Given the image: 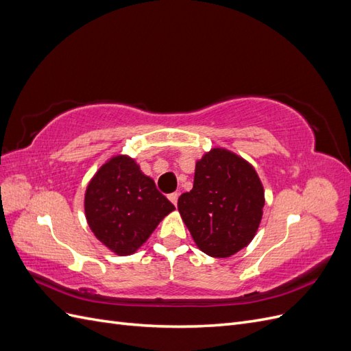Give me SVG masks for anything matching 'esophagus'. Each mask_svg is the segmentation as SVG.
<instances>
[{
  "label": "esophagus",
  "mask_w": 351,
  "mask_h": 351,
  "mask_svg": "<svg viewBox=\"0 0 351 351\" xmlns=\"http://www.w3.org/2000/svg\"><path fill=\"white\" fill-rule=\"evenodd\" d=\"M168 199L173 202V205H174V206H177V200H178V193H177V192H176V193H171V195H169V196H168Z\"/></svg>",
  "instance_id": "1"
}]
</instances>
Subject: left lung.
<instances>
[{
  "mask_svg": "<svg viewBox=\"0 0 351 351\" xmlns=\"http://www.w3.org/2000/svg\"><path fill=\"white\" fill-rule=\"evenodd\" d=\"M265 205L261 178L236 154L214 147L196 162L193 189L178 197V212L196 246L228 258L253 240Z\"/></svg>",
  "mask_w": 351,
  "mask_h": 351,
  "instance_id": "obj_1",
  "label": "left lung"
}]
</instances>
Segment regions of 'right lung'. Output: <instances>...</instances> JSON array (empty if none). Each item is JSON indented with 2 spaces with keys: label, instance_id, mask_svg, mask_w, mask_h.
I'll list each match as a JSON object with an SVG mask.
<instances>
[{
  "label": "right lung",
  "instance_id": "1",
  "mask_svg": "<svg viewBox=\"0 0 351 351\" xmlns=\"http://www.w3.org/2000/svg\"><path fill=\"white\" fill-rule=\"evenodd\" d=\"M174 209L154 180L127 155L108 159L84 193V214L92 232L120 256L139 249Z\"/></svg>",
  "mask_w": 351,
  "mask_h": 351
}]
</instances>
